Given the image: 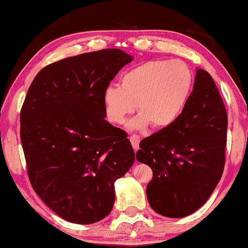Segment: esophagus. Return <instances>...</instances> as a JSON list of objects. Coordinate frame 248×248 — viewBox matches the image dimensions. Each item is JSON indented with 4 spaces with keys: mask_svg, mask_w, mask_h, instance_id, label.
<instances>
[{
    "mask_svg": "<svg viewBox=\"0 0 248 248\" xmlns=\"http://www.w3.org/2000/svg\"><path fill=\"white\" fill-rule=\"evenodd\" d=\"M130 142H131L132 144V148L134 150V152H137L138 150H139V144H140V137L137 136V134H132L131 137L129 138Z\"/></svg>",
    "mask_w": 248,
    "mask_h": 248,
    "instance_id": "esophagus-1",
    "label": "esophagus"
}]
</instances>
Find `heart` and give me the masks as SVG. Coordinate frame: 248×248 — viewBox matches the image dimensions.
Listing matches in <instances>:
<instances>
[{"label": "heart", "mask_w": 248, "mask_h": 248, "mask_svg": "<svg viewBox=\"0 0 248 248\" xmlns=\"http://www.w3.org/2000/svg\"><path fill=\"white\" fill-rule=\"evenodd\" d=\"M191 85V71L182 61L144 62L121 75L120 86L110 85L104 91L106 117L112 124H123L137 106L140 115L130 121V129L149 124L154 129L167 128L182 114Z\"/></svg>", "instance_id": "b5f03b06"}]
</instances>
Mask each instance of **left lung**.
<instances>
[{
	"instance_id": "left-lung-1",
	"label": "left lung",
	"mask_w": 248,
	"mask_h": 248,
	"mask_svg": "<svg viewBox=\"0 0 248 248\" xmlns=\"http://www.w3.org/2000/svg\"><path fill=\"white\" fill-rule=\"evenodd\" d=\"M228 115L215 81L197 69L194 90L174 124L144 138L136 157L153 178L146 197L155 212L184 217L202 207L225 164Z\"/></svg>"
}]
</instances>
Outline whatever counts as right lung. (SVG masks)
Instances as JSON below:
<instances>
[{
    "instance_id": "add662e5",
    "label": "right lung",
    "mask_w": 248,
    "mask_h": 248,
    "mask_svg": "<svg viewBox=\"0 0 248 248\" xmlns=\"http://www.w3.org/2000/svg\"><path fill=\"white\" fill-rule=\"evenodd\" d=\"M133 58L120 49L49 64L29 86L20 140L29 180L59 217L92 224L110 213L115 186L134 162L124 130L105 120L104 91Z\"/></svg>"
}]
</instances>
